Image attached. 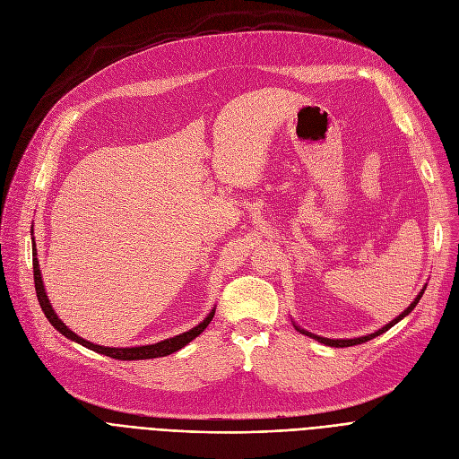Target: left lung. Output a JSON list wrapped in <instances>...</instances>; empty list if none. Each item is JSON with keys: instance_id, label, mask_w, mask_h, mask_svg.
<instances>
[{"instance_id": "obj_1", "label": "left lung", "mask_w": 459, "mask_h": 459, "mask_svg": "<svg viewBox=\"0 0 459 459\" xmlns=\"http://www.w3.org/2000/svg\"><path fill=\"white\" fill-rule=\"evenodd\" d=\"M424 290H426V284L422 286V290L417 294V298L411 301V305H409L402 315H398L394 320H391L387 325H383L381 329H377L376 333H370V334H365V336H357V339H325V336H320V334H315V333H310V331H307V329H303V327H299L296 322H292L294 324V327H296V331H299L301 334H307V336H310V339H315V341H318L320 344H325V346H331V348H348V346H357V344H363V342H368V341H372V339H376V336H379L381 333H385V331H389L393 325H396L400 320H403L409 312H411L415 307H417V303L420 301V298H422V294H424Z\"/></svg>"}]
</instances>
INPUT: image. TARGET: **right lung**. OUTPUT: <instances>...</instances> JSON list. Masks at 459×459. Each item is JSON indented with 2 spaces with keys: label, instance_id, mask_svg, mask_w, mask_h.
<instances>
[{
  "label": "right lung",
  "instance_id": "1",
  "mask_svg": "<svg viewBox=\"0 0 459 459\" xmlns=\"http://www.w3.org/2000/svg\"><path fill=\"white\" fill-rule=\"evenodd\" d=\"M33 277H35V290H37V299L40 303V308L44 312V316L48 318L61 334H65L68 341L72 342H78L96 353H102L108 355L111 359H118V360H141V359H156V357H165V355H171L178 350H182L184 346H187L193 339H197V336L208 327V324L212 322L213 315H215V307L208 312V316L197 324L195 327H191L186 333H180L177 336H171V339H165L161 342L156 344H147V346H130V348H108V346H99V344H92L85 339H82L80 334H76L74 331H70L56 315V310L46 296V288L42 282V275H40V268H39V258H37V246H35V239H33Z\"/></svg>",
  "mask_w": 459,
  "mask_h": 459
}]
</instances>
